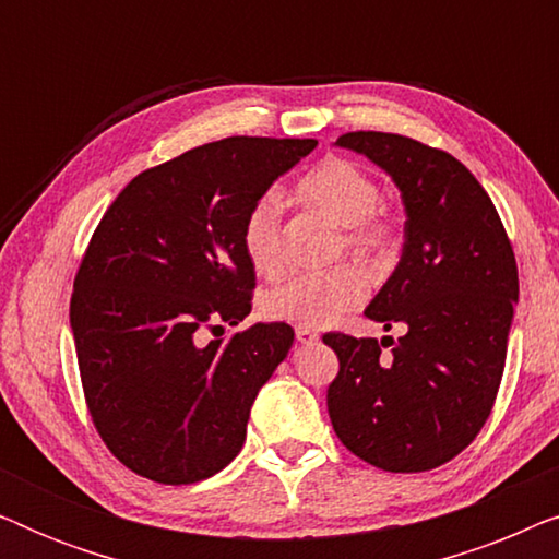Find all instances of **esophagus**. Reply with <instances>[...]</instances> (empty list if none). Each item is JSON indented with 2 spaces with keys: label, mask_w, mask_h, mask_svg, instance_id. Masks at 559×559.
Wrapping results in <instances>:
<instances>
[{
  "label": "esophagus",
  "mask_w": 559,
  "mask_h": 559,
  "mask_svg": "<svg viewBox=\"0 0 559 559\" xmlns=\"http://www.w3.org/2000/svg\"><path fill=\"white\" fill-rule=\"evenodd\" d=\"M295 335H297V341L305 343V346H308V343H316L318 341V333L312 331V328H295Z\"/></svg>",
  "instance_id": "34e87169"
}]
</instances>
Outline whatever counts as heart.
I'll return each instance as SVG.
<instances>
[{
  "label": "heart",
  "instance_id": "heart-1",
  "mask_svg": "<svg viewBox=\"0 0 559 559\" xmlns=\"http://www.w3.org/2000/svg\"><path fill=\"white\" fill-rule=\"evenodd\" d=\"M297 198L343 228V249L371 270L392 259L396 241L394 221L379 211L381 190L361 165L328 157L297 182ZM241 249L254 272L274 277L285 264L282 211L272 195L257 198L241 221ZM366 297V277L356 266L341 264L325 272L289 277L264 295L266 318L297 328H325L343 312L358 308Z\"/></svg>",
  "mask_w": 559,
  "mask_h": 559
}]
</instances>
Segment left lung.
<instances>
[{
	"mask_svg": "<svg viewBox=\"0 0 559 559\" xmlns=\"http://www.w3.org/2000/svg\"><path fill=\"white\" fill-rule=\"evenodd\" d=\"M335 144L394 180L407 221L400 264L366 308L404 335H323L341 364L328 415L361 461L432 471L468 448L493 409L519 300L514 249L484 186L448 152L386 132H348Z\"/></svg>",
	"mask_w": 559,
	"mask_h": 559,
	"instance_id": "obj_1",
	"label": "left lung"
}]
</instances>
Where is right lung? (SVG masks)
Here are the masks:
<instances>
[{"mask_svg": "<svg viewBox=\"0 0 559 559\" xmlns=\"http://www.w3.org/2000/svg\"><path fill=\"white\" fill-rule=\"evenodd\" d=\"M316 140L226 136L136 175L98 221L71 297L81 384L119 463L155 484H195L247 440L251 404L295 331L257 323L241 221Z\"/></svg>", "mask_w": 559, "mask_h": 559, "instance_id": "add662e5", "label": "right lung"}]
</instances>
